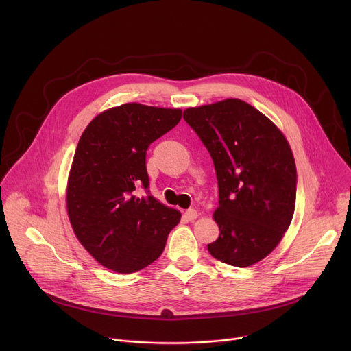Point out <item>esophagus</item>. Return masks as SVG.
Instances as JSON below:
<instances>
[{"mask_svg":"<svg viewBox=\"0 0 351 351\" xmlns=\"http://www.w3.org/2000/svg\"><path fill=\"white\" fill-rule=\"evenodd\" d=\"M183 217L187 219V221H194L197 217H198V214H197V211L195 210H193V208H190V210H187V211H184V214H183Z\"/></svg>","mask_w":351,"mask_h":351,"instance_id":"1","label":"esophagus"}]
</instances>
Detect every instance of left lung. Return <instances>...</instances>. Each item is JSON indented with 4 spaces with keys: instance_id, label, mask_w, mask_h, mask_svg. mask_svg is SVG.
I'll use <instances>...</instances> for the list:
<instances>
[{
    "instance_id": "1",
    "label": "left lung",
    "mask_w": 351,
    "mask_h": 351,
    "mask_svg": "<svg viewBox=\"0 0 351 351\" xmlns=\"http://www.w3.org/2000/svg\"><path fill=\"white\" fill-rule=\"evenodd\" d=\"M184 121L214 161L219 237L210 254L245 268L271 254L287 232L295 207V162L282 130L239 98L191 107Z\"/></svg>"
}]
</instances>
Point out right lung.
Instances as JSON below:
<instances>
[{
	"label": "right lung",
	"instance_id": "obj_1",
	"mask_svg": "<svg viewBox=\"0 0 351 351\" xmlns=\"http://www.w3.org/2000/svg\"><path fill=\"white\" fill-rule=\"evenodd\" d=\"M180 108L128 103L98 114L77 143L66 184V211L80 244L103 267L137 272L164 252L182 214L148 187V145L175 128Z\"/></svg>",
	"mask_w": 351,
	"mask_h": 351
}]
</instances>
